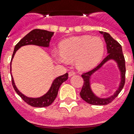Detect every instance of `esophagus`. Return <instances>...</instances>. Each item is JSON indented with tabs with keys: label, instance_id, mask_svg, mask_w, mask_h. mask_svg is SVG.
I'll return each mask as SVG.
<instances>
[{
	"label": "esophagus",
	"instance_id": "obj_1",
	"mask_svg": "<svg viewBox=\"0 0 134 134\" xmlns=\"http://www.w3.org/2000/svg\"><path fill=\"white\" fill-rule=\"evenodd\" d=\"M74 74H75V72H73V71H70V72H68V76H69V77H72V76H74Z\"/></svg>",
	"mask_w": 134,
	"mask_h": 134
}]
</instances>
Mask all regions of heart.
I'll use <instances>...</instances> for the list:
<instances>
[{
  "instance_id": "1",
  "label": "heart",
  "mask_w": 134,
  "mask_h": 134,
  "mask_svg": "<svg viewBox=\"0 0 134 134\" xmlns=\"http://www.w3.org/2000/svg\"><path fill=\"white\" fill-rule=\"evenodd\" d=\"M60 52L54 58L64 64L75 62L76 68L82 71L90 70L98 65L104 54L103 41L99 37L90 35L71 37L63 40L60 45Z\"/></svg>"
}]
</instances>
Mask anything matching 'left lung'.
<instances>
[{
	"instance_id": "8db88e82",
	"label": "left lung",
	"mask_w": 134,
	"mask_h": 134,
	"mask_svg": "<svg viewBox=\"0 0 134 134\" xmlns=\"http://www.w3.org/2000/svg\"><path fill=\"white\" fill-rule=\"evenodd\" d=\"M99 33L102 34L105 39V43L107 45V55L95 68L82 75V77L84 80V85L80 91V94L82 99L91 105H105L110 103L119 94V93L124 88L125 84V63L121 46L108 33L103 31H99ZM110 60H113L117 64L120 72V82L118 88L115 91L113 96H110L108 98H100L97 96L91 88V78L96 71L99 70L104 64Z\"/></svg>"
}]
</instances>
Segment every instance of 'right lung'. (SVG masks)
<instances>
[{
  "instance_id": "1",
  "label": "right lung",
  "mask_w": 134,
  "mask_h": 134,
  "mask_svg": "<svg viewBox=\"0 0 134 134\" xmlns=\"http://www.w3.org/2000/svg\"><path fill=\"white\" fill-rule=\"evenodd\" d=\"M54 32L48 31L46 30L42 29H34L30 31L29 34H27L23 38L21 39L19 41L17 44L15 46L14 48V52L12 55L11 62H10V74H11L12 85L13 86L14 89L16 91V93L21 97V99L27 103L28 105H31L34 107H48L52 103L56 98L57 94L58 93V90L60 86L66 81L68 77V74L66 73L64 75L60 76L55 78L53 80L52 83L51 85L50 88L48 90V92L43 95L41 96L40 97L33 98L29 97L27 96L20 92L17 87L16 86L14 81L13 77L11 73V62L13 59L16 52L22 46H27V45H35V46L43 47V48H49V42H50L52 37L54 35Z\"/></svg>"
}]
</instances>
